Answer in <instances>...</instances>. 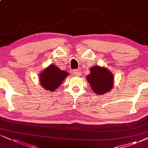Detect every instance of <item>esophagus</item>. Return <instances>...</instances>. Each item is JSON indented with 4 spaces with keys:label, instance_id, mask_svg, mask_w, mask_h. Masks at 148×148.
<instances>
[{
    "label": "esophagus",
    "instance_id": "1",
    "mask_svg": "<svg viewBox=\"0 0 148 148\" xmlns=\"http://www.w3.org/2000/svg\"><path fill=\"white\" fill-rule=\"evenodd\" d=\"M73 75L75 76H76V77H78V76L80 75V72L79 70H77V69H75V70L73 71Z\"/></svg>",
    "mask_w": 148,
    "mask_h": 148
}]
</instances>
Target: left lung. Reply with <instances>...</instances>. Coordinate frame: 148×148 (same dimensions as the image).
<instances>
[{
  "label": "left lung",
  "instance_id": "1",
  "mask_svg": "<svg viewBox=\"0 0 148 148\" xmlns=\"http://www.w3.org/2000/svg\"><path fill=\"white\" fill-rule=\"evenodd\" d=\"M86 77L91 89L97 95H105L114 86V75L107 68L94 66Z\"/></svg>",
  "mask_w": 148,
  "mask_h": 148
}]
</instances>
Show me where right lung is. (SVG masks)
Returning <instances> with one entry per match:
<instances>
[{
  "instance_id": "1",
  "label": "right lung",
  "mask_w": 148,
  "mask_h": 148,
  "mask_svg": "<svg viewBox=\"0 0 148 148\" xmlns=\"http://www.w3.org/2000/svg\"><path fill=\"white\" fill-rule=\"evenodd\" d=\"M68 75L69 73L60 70L55 64H51L40 73V84L45 90L53 92Z\"/></svg>"
}]
</instances>
